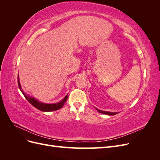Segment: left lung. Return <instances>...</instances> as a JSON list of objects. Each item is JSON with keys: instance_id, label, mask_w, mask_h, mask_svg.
Instances as JSON below:
<instances>
[{"instance_id": "8db88e82", "label": "left lung", "mask_w": 160, "mask_h": 160, "mask_svg": "<svg viewBox=\"0 0 160 160\" xmlns=\"http://www.w3.org/2000/svg\"><path fill=\"white\" fill-rule=\"evenodd\" d=\"M98 111V112L103 113V114H106V115H114L115 114H118V112H109V111H101L98 109H96Z\"/></svg>"}]
</instances>
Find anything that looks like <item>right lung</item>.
<instances>
[{"mask_svg":"<svg viewBox=\"0 0 160 160\" xmlns=\"http://www.w3.org/2000/svg\"><path fill=\"white\" fill-rule=\"evenodd\" d=\"M18 88L20 89L21 91L22 92V93L25 96V98L27 99V100L29 102L32 106L38 109V110L42 111H56L59 109L62 108V106L64 105L65 103L67 101V98H68V95H67L65 98L62 99L60 102L57 103H52V104H48V103H42L37 100L36 99L31 98L29 95H26L24 91L21 89V86L20 84V82H19V78H18Z\"/></svg>","mask_w":160,"mask_h":160,"instance_id":"obj_1","label":"right lung"}]
</instances>
